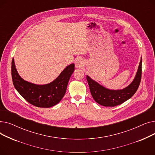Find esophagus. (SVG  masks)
<instances>
[{
  "label": "esophagus",
  "mask_w": 155,
  "mask_h": 155,
  "mask_svg": "<svg viewBox=\"0 0 155 155\" xmlns=\"http://www.w3.org/2000/svg\"><path fill=\"white\" fill-rule=\"evenodd\" d=\"M84 66V61L82 58H78L75 63V67L78 68H82Z\"/></svg>",
  "instance_id": "obj_1"
}]
</instances>
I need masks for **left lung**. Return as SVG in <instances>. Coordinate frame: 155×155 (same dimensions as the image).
<instances>
[{
	"mask_svg": "<svg viewBox=\"0 0 155 155\" xmlns=\"http://www.w3.org/2000/svg\"><path fill=\"white\" fill-rule=\"evenodd\" d=\"M142 58L133 82L121 90H110L105 88L87 75L92 96L96 102L105 107H114L129 99L137 91L141 79Z\"/></svg>",
	"mask_w": 155,
	"mask_h": 155,
	"instance_id": "obj_1",
	"label": "left lung"
}]
</instances>
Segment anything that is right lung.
<instances>
[{"mask_svg":"<svg viewBox=\"0 0 155 155\" xmlns=\"http://www.w3.org/2000/svg\"><path fill=\"white\" fill-rule=\"evenodd\" d=\"M74 70V63L70 64L52 82L36 85L22 79L15 68L14 58L12 61V79L15 88L26 101L38 107H51L60 102Z\"/></svg>","mask_w":155,"mask_h":155,"instance_id":"right-lung-1","label":"right lung"}]
</instances>
